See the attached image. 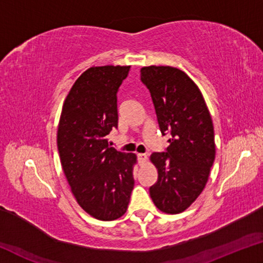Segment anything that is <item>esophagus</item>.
I'll return each instance as SVG.
<instances>
[{
  "instance_id": "1",
  "label": "esophagus",
  "mask_w": 263,
  "mask_h": 263,
  "mask_svg": "<svg viewBox=\"0 0 263 263\" xmlns=\"http://www.w3.org/2000/svg\"><path fill=\"white\" fill-rule=\"evenodd\" d=\"M146 160H147V155H146V154H142V153H139V154H138V161H139V163H140V164L145 163V162H146Z\"/></svg>"
}]
</instances>
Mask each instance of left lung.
Wrapping results in <instances>:
<instances>
[{
	"mask_svg": "<svg viewBox=\"0 0 263 263\" xmlns=\"http://www.w3.org/2000/svg\"><path fill=\"white\" fill-rule=\"evenodd\" d=\"M140 80L149 90L162 136H169L164 152L151 155L158 181L149 195L159 210L180 213L205 186L215 161V133L202 92L188 75L169 66H148Z\"/></svg>",
	"mask_w": 263,
	"mask_h": 263,
	"instance_id": "8db88e82",
	"label": "left lung"
}]
</instances>
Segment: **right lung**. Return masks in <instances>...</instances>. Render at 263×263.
<instances>
[{"mask_svg": "<svg viewBox=\"0 0 263 263\" xmlns=\"http://www.w3.org/2000/svg\"><path fill=\"white\" fill-rule=\"evenodd\" d=\"M131 66L87 69L70 89L58 128L62 169L79 205L100 220L126 212L137 158L110 147L106 136L118 127L117 94Z\"/></svg>", "mask_w": 263, "mask_h": 263, "instance_id": "obj_1", "label": "right lung"}]
</instances>
